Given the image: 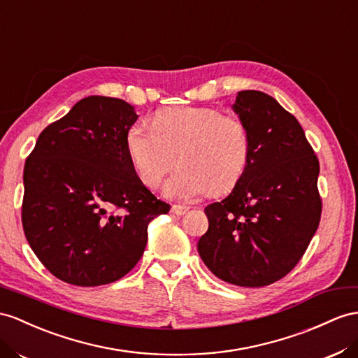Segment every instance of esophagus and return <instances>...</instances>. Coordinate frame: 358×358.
<instances>
[{
    "mask_svg": "<svg viewBox=\"0 0 358 358\" xmlns=\"http://www.w3.org/2000/svg\"><path fill=\"white\" fill-rule=\"evenodd\" d=\"M171 212H172L173 215L181 216V215H185V213H187V212H189V207H186V206H178V204H173V206L171 207Z\"/></svg>",
    "mask_w": 358,
    "mask_h": 358,
    "instance_id": "obj_1",
    "label": "esophagus"
}]
</instances>
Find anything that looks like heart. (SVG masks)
I'll use <instances>...</instances> for the list:
<instances>
[{"label":"heart","mask_w":358,"mask_h":358,"mask_svg":"<svg viewBox=\"0 0 358 358\" xmlns=\"http://www.w3.org/2000/svg\"><path fill=\"white\" fill-rule=\"evenodd\" d=\"M125 143L136 176L150 189L160 185L177 154L180 168L163 194L181 201L231 190L251 157V133L242 119L206 106L162 108L152 125L130 127Z\"/></svg>","instance_id":"obj_1"}]
</instances>
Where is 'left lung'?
Masks as SVG:
<instances>
[{
	"label": "left lung",
	"instance_id": "obj_1",
	"mask_svg": "<svg viewBox=\"0 0 358 358\" xmlns=\"http://www.w3.org/2000/svg\"><path fill=\"white\" fill-rule=\"evenodd\" d=\"M233 110L251 133V157L221 203L206 207L198 252L217 278L263 287L296 266L322 213L319 162L296 117L260 90H242Z\"/></svg>",
	"mask_w": 358,
	"mask_h": 358
}]
</instances>
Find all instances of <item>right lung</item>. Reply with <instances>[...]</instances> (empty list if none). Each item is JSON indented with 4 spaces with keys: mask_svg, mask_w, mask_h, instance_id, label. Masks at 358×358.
I'll use <instances>...</instances> for the list:
<instances>
[{
    "mask_svg": "<svg viewBox=\"0 0 358 358\" xmlns=\"http://www.w3.org/2000/svg\"><path fill=\"white\" fill-rule=\"evenodd\" d=\"M137 117L124 99L83 98L45 128L27 157L24 233L62 281L92 287L122 278L142 257L148 224L169 212L127 154Z\"/></svg>",
    "mask_w": 358,
    "mask_h": 358,
    "instance_id": "add662e5",
    "label": "right lung"
}]
</instances>
